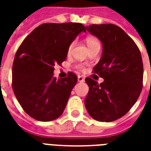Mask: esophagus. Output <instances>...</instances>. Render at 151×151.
<instances>
[{
  "label": "esophagus",
  "mask_w": 151,
  "mask_h": 151,
  "mask_svg": "<svg viewBox=\"0 0 151 151\" xmlns=\"http://www.w3.org/2000/svg\"><path fill=\"white\" fill-rule=\"evenodd\" d=\"M78 81L79 82H83L84 81H85V78H84L83 77H82V76H78Z\"/></svg>",
  "instance_id": "esophagus-1"
}]
</instances>
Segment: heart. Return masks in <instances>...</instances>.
Returning a JSON list of instances; mask_svg holds the SVG:
<instances>
[{
    "mask_svg": "<svg viewBox=\"0 0 151 151\" xmlns=\"http://www.w3.org/2000/svg\"><path fill=\"white\" fill-rule=\"evenodd\" d=\"M86 44H87V46H91V45H92V44H94V43H99V42L97 41V40H95V38L87 37L86 38ZM73 45H74V43H73V42L70 43V44L69 45V47H68V50H67V52H68V54H69V53L72 52ZM78 68L80 69H82H82H84V67H83L82 65H79L78 66Z\"/></svg>",
    "mask_w": 151,
    "mask_h": 151,
    "instance_id": "1",
    "label": "heart"
}]
</instances>
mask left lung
Returning a JSON list of instances; mask_svg holds the SVG:
<instances>
[{
    "label": "left lung",
    "mask_w": 151,
    "mask_h": 151,
    "mask_svg": "<svg viewBox=\"0 0 151 151\" xmlns=\"http://www.w3.org/2000/svg\"><path fill=\"white\" fill-rule=\"evenodd\" d=\"M86 30L101 41V59L94 73L104 81L85 79L89 86L85 106L98 121L111 122L124 116L139 97L143 81V64L138 47L131 38L114 24H93Z\"/></svg>",
    "instance_id": "obj_1"
}]
</instances>
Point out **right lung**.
<instances>
[{"instance_id":"obj_1","label":"right lung","mask_w":151,"mask_h":151,"mask_svg":"<svg viewBox=\"0 0 151 151\" xmlns=\"http://www.w3.org/2000/svg\"><path fill=\"white\" fill-rule=\"evenodd\" d=\"M85 26L77 22L43 23L22 43L13 64L12 86L26 113L40 121H51L61 116L78 77H53L55 65L67 56L68 47Z\"/></svg>"}]
</instances>
